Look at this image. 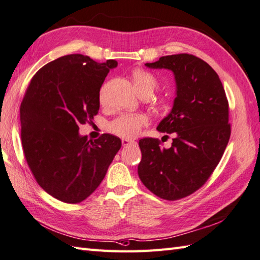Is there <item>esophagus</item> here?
<instances>
[{"label":"esophagus","mask_w":260,"mask_h":260,"mask_svg":"<svg viewBox=\"0 0 260 260\" xmlns=\"http://www.w3.org/2000/svg\"><path fill=\"white\" fill-rule=\"evenodd\" d=\"M122 144H123V146H128V145H134V144H136V142L135 141H132V140H122Z\"/></svg>","instance_id":"34e87169"}]
</instances>
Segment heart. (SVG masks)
Segmentation results:
<instances>
[{"label": "heart", "mask_w": 260, "mask_h": 260, "mask_svg": "<svg viewBox=\"0 0 260 260\" xmlns=\"http://www.w3.org/2000/svg\"><path fill=\"white\" fill-rule=\"evenodd\" d=\"M131 76L138 94L148 93L150 95L158 86V81L155 75L142 68L133 70ZM156 106L159 110H166L168 106L167 99L161 96L156 101ZM147 122L148 118L145 114H124V115L112 120L107 125V131L113 135L129 140V138L136 137L141 128L144 125H146Z\"/></svg>", "instance_id": "b5f03b06"}]
</instances>
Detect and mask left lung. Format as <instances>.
<instances>
[{"label": "left lung", "instance_id": "obj_1", "mask_svg": "<svg viewBox=\"0 0 260 260\" xmlns=\"http://www.w3.org/2000/svg\"><path fill=\"white\" fill-rule=\"evenodd\" d=\"M145 65L171 70L177 96L157 126L161 133H175L172 146L162 148L157 138L140 140L138 176L156 196L177 201L201 188L220 161L231 137L228 100L212 66L191 54L161 56Z\"/></svg>", "mask_w": 260, "mask_h": 260}]
</instances>
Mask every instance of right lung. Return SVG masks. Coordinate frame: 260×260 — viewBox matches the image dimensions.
<instances>
[{
  "instance_id": "1",
  "label": "right lung",
  "mask_w": 260,
  "mask_h": 260,
  "mask_svg": "<svg viewBox=\"0 0 260 260\" xmlns=\"http://www.w3.org/2000/svg\"><path fill=\"white\" fill-rule=\"evenodd\" d=\"M115 59L98 63L82 54L58 57L36 72L21 104L24 156L38 184L63 203L86 199L104 179L122 146L103 134L87 141L80 126L100 110V89Z\"/></svg>"
}]
</instances>
